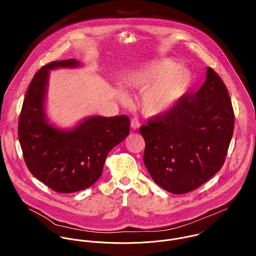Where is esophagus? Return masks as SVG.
<instances>
[{
  "instance_id": "1",
  "label": "esophagus",
  "mask_w": 256,
  "mask_h": 256,
  "mask_svg": "<svg viewBox=\"0 0 256 256\" xmlns=\"http://www.w3.org/2000/svg\"><path fill=\"white\" fill-rule=\"evenodd\" d=\"M131 127L133 129H138L140 127V122L137 118H134V119L131 120Z\"/></svg>"
}]
</instances>
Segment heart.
Here are the masks:
<instances>
[{
	"label": "heart",
	"mask_w": 256,
	"mask_h": 256,
	"mask_svg": "<svg viewBox=\"0 0 256 256\" xmlns=\"http://www.w3.org/2000/svg\"><path fill=\"white\" fill-rule=\"evenodd\" d=\"M191 82V74L170 59H162L127 74L123 84L142 90L139 106L146 116L168 112L180 100Z\"/></svg>",
	"instance_id": "b5f03b06"
}]
</instances>
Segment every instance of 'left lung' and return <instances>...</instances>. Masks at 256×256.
I'll use <instances>...</instances> for the list:
<instances>
[{"mask_svg":"<svg viewBox=\"0 0 256 256\" xmlns=\"http://www.w3.org/2000/svg\"><path fill=\"white\" fill-rule=\"evenodd\" d=\"M234 126L228 88L212 68L200 90L140 127L144 164L152 180L174 194L190 192L222 166Z\"/></svg>","mask_w":256,"mask_h":256,"instance_id":"obj_1","label":"left lung"}]
</instances>
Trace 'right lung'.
<instances>
[{
    "mask_svg": "<svg viewBox=\"0 0 256 256\" xmlns=\"http://www.w3.org/2000/svg\"><path fill=\"white\" fill-rule=\"evenodd\" d=\"M78 65L76 59H68L39 69L28 88L18 120V140L28 168L58 193L92 186L102 174L108 152L130 132L126 115L92 116L71 131L47 123L43 104L49 70Z\"/></svg>",
    "mask_w": 256,
    "mask_h": 256,
    "instance_id": "1",
    "label": "right lung"
}]
</instances>
